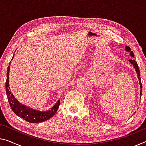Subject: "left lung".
<instances>
[{
  "label": "left lung",
  "instance_id": "1",
  "mask_svg": "<svg viewBox=\"0 0 146 146\" xmlns=\"http://www.w3.org/2000/svg\"><path fill=\"white\" fill-rule=\"evenodd\" d=\"M125 50L127 51V52L129 53V55L130 56H131V57L134 58V54H133V51H131V48H129V46H125ZM129 62L132 64V65L133 66V67H134V68L135 69V71L136 72H137V76H138V80H139V84H140V95H141L142 94V83H141V79H140V70H139V68H138V64H137V62H136L134 59L133 58H131V59H129Z\"/></svg>",
  "mask_w": 146,
  "mask_h": 146
}]
</instances>
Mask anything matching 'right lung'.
Masks as SVG:
<instances>
[{"label":"right lung","instance_id":"add662e5","mask_svg":"<svg viewBox=\"0 0 146 146\" xmlns=\"http://www.w3.org/2000/svg\"><path fill=\"white\" fill-rule=\"evenodd\" d=\"M13 57H13H12L11 60L13 59ZM11 62L8 67V72H7V78L6 82V91L9 106H10L12 111L18 117L23 118L24 120L30 123H40L49 120L57 111V110L60 103V100H58L56 102L55 104L53 106L51 110L46 111H42L32 109L30 107L26 106V105H24L22 103L19 102V100L15 97L13 94L11 93V91H10V87H9V70H10V66H9Z\"/></svg>","mask_w":146,"mask_h":146}]
</instances>
